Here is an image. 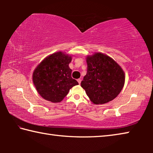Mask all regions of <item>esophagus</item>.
<instances>
[{"label": "esophagus", "instance_id": "1", "mask_svg": "<svg viewBox=\"0 0 153 153\" xmlns=\"http://www.w3.org/2000/svg\"><path fill=\"white\" fill-rule=\"evenodd\" d=\"M77 82H78V84H80V83H81L82 79H77Z\"/></svg>", "mask_w": 153, "mask_h": 153}]
</instances>
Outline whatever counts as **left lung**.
Returning a JSON list of instances; mask_svg holds the SVG:
<instances>
[{
	"label": "left lung",
	"instance_id": "left-lung-1",
	"mask_svg": "<svg viewBox=\"0 0 153 153\" xmlns=\"http://www.w3.org/2000/svg\"><path fill=\"white\" fill-rule=\"evenodd\" d=\"M87 74L81 82L90 101L94 105L110 102L117 97L125 84V73L113 59L94 53L86 56Z\"/></svg>",
	"mask_w": 153,
	"mask_h": 153
}]
</instances>
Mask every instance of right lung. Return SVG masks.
Segmentation results:
<instances>
[{
  "instance_id": "right-lung-1",
  "label": "right lung",
  "mask_w": 153,
  "mask_h": 153,
  "mask_svg": "<svg viewBox=\"0 0 153 153\" xmlns=\"http://www.w3.org/2000/svg\"><path fill=\"white\" fill-rule=\"evenodd\" d=\"M72 56L58 51L45 57L36 67L32 81L38 94L51 102H60L72 87L78 85L71 77L69 64Z\"/></svg>"
}]
</instances>
